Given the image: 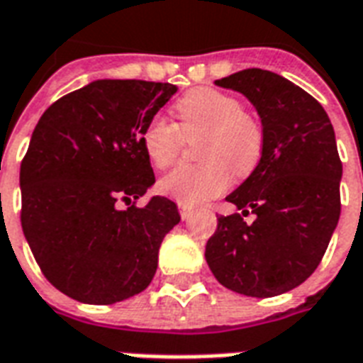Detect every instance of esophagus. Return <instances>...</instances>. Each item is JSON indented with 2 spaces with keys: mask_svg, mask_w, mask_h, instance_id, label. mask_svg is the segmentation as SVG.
Segmentation results:
<instances>
[{
  "mask_svg": "<svg viewBox=\"0 0 363 363\" xmlns=\"http://www.w3.org/2000/svg\"><path fill=\"white\" fill-rule=\"evenodd\" d=\"M179 208V216H182V220H189L191 216H193V208L185 206V204H178Z\"/></svg>",
  "mask_w": 363,
  "mask_h": 363,
  "instance_id": "34e87169",
  "label": "esophagus"
}]
</instances>
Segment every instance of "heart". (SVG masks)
<instances>
[{
  "mask_svg": "<svg viewBox=\"0 0 363 363\" xmlns=\"http://www.w3.org/2000/svg\"><path fill=\"white\" fill-rule=\"evenodd\" d=\"M178 125L162 117L143 126L142 145L155 168L176 162L184 140L199 138V164L178 167L161 179V191L179 204L195 206L221 195L231 184L230 168L246 176L257 167L265 134L254 115L244 111L237 98L216 89H195L174 106Z\"/></svg>",
  "mask_w": 363,
  "mask_h": 363,
  "instance_id": "obj_1",
  "label": "heart"
}]
</instances>
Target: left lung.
Here are the masks:
<instances>
[{"label":"left lung","mask_w":363,"mask_h":363,"mask_svg":"<svg viewBox=\"0 0 363 363\" xmlns=\"http://www.w3.org/2000/svg\"><path fill=\"white\" fill-rule=\"evenodd\" d=\"M216 85L254 104L265 143L254 172L227 196L242 213L218 218L206 263L237 294L280 296L316 271L341 216L335 132L324 108L282 75L250 67ZM250 211L254 224L243 221Z\"/></svg>","instance_id":"1"}]
</instances>
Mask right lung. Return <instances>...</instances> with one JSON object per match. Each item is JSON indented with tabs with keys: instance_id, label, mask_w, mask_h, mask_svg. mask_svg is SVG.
<instances>
[{
	"instance_id": "1",
	"label": "right lung",
	"mask_w": 363,
	"mask_h": 363,
	"mask_svg": "<svg viewBox=\"0 0 363 363\" xmlns=\"http://www.w3.org/2000/svg\"><path fill=\"white\" fill-rule=\"evenodd\" d=\"M178 86L98 79L56 100L33 128L21 164L22 231L39 269L75 301L111 305L155 277L162 238L179 223L155 184L142 130ZM119 201L133 202L126 211Z\"/></svg>"
}]
</instances>
